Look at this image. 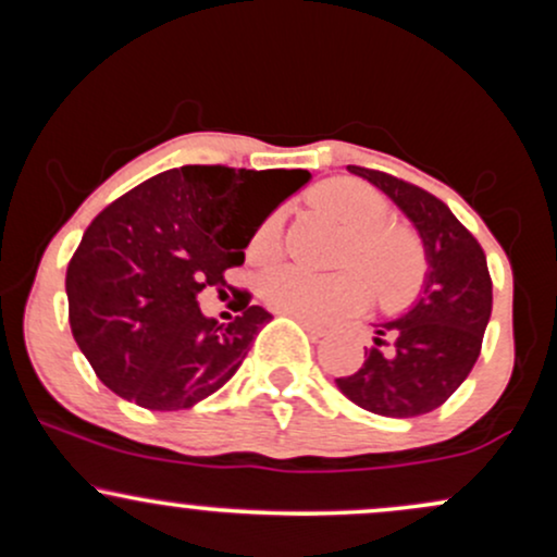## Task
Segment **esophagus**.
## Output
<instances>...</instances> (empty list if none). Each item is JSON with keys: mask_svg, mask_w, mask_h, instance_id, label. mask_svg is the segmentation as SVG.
Returning a JSON list of instances; mask_svg holds the SVG:
<instances>
[{"mask_svg": "<svg viewBox=\"0 0 557 557\" xmlns=\"http://www.w3.org/2000/svg\"><path fill=\"white\" fill-rule=\"evenodd\" d=\"M296 319H298V324H300V327H304L306 332H309L311 337H324V335H327V330H324V327H319V324L311 322V319H304V317H296Z\"/></svg>", "mask_w": 557, "mask_h": 557, "instance_id": "1", "label": "esophagus"}]
</instances>
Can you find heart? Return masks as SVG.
Listing matches in <instances>:
<instances>
[{"instance_id": "obj_1", "label": "heart", "mask_w": 557, "mask_h": 557, "mask_svg": "<svg viewBox=\"0 0 557 557\" xmlns=\"http://www.w3.org/2000/svg\"><path fill=\"white\" fill-rule=\"evenodd\" d=\"M317 201L350 230L348 259H359L373 272L376 290L385 304H400L417 293L424 277V246L417 233L387 222L389 201L374 185L356 177H337L319 188ZM285 212L274 209L264 216L248 243L253 261H272L283 246ZM261 296L285 314L332 322L361 309L372 298V278L361 264L341 272L317 274L300 267H277L261 280Z\"/></svg>"}]
</instances>
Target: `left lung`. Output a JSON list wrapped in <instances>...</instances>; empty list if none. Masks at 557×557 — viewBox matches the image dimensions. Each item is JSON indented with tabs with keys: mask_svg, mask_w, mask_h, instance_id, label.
Segmentation results:
<instances>
[{
	"mask_svg": "<svg viewBox=\"0 0 557 557\" xmlns=\"http://www.w3.org/2000/svg\"><path fill=\"white\" fill-rule=\"evenodd\" d=\"M348 172L380 188L417 227L426 274L403 314L374 324V348L359 372L335 380L337 389L380 417H421L443 406L479 359L492 314L487 257L440 198L385 172L354 164Z\"/></svg>",
	"mask_w": 557,
	"mask_h": 557,
	"instance_id": "left-lung-1",
	"label": "left lung"
}]
</instances>
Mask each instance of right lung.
<instances>
[{
	"mask_svg": "<svg viewBox=\"0 0 557 557\" xmlns=\"http://www.w3.org/2000/svg\"><path fill=\"white\" fill-rule=\"evenodd\" d=\"M306 170H230L188 164L159 172L110 203L83 233L67 264L70 330L96 376L149 411H181L238 372L272 314L235 290L230 322L198 309L203 287H225L251 235ZM267 182H283L270 208L242 203Z\"/></svg>",
	"mask_w": 557,
	"mask_h": 557,
	"instance_id": "1",
	"label": "right lung"
}]
</instances>
